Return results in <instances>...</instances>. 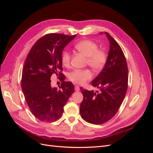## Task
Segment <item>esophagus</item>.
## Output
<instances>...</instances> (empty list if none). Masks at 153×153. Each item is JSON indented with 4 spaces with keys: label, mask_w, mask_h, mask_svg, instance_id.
Instances as JSON below:
<instances>
[{
    "label": "esophagus",
    "mask_w": 153,
    "mask_h": 153,
    "mask_svg": "<svg viewBox=\"0 0 153 153\" xmlns=\"http://www.w3.org/2000/svg\"><path fill=\"white\" fill-rule=\"evenodd\" d=\"M75 91H76V92L79 91H80V87H78V85H75Z\"/></svg>",
    "instance_id": "obj_1"
}]
</instances>
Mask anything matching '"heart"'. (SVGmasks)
<instances>
[{"instance_id": "1", "label": "heart", "mask_w": 153, "mask_h": 153, "mask_svg": "<svg viewBox=\"0 0 153 153\" xmlns=\"http://www.w3.org/2000/svg\"><path fill=\"white\" fill-rule=\"evenodd\" d=\"M75 48L87 57V63L98 71L102 69L106 61V53L102 50H98V46L94 41L84 39L75 45ZM71 55L67 50H64L61 55V61L64 66H68L70 64ZM92 73L89 69H75L69 73L68 78L72 82L78 84H83L90 80Z\"/></svg>"}]
</instances>
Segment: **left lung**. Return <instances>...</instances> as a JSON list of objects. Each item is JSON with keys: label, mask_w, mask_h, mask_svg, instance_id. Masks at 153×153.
I'll use <instances>...</instances> for the list:
<instances>
[{"label": "left lung", "mask_w": 153, "mask_h": 153, "mask_svg": "<svg viewBox=\"0 0 153 153\" xmlns=\"http://www.w3.org/2000/svg\"><path fill=\"white\" fill-rule=\"evenodd\" d=\"M105 34L110 43L107 59L102 71L91 82V85L99 91L94 92L80 88L84 96L80 108L81 117L94 124H103L114 116L128 89V69L126 58L117 41L108 32Z\"/></svg>", "instance_id": "obj_1"}]
</instances>
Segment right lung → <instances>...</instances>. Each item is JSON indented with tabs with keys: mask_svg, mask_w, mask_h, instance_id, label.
<instances>
[{
	"mask_svg": "<svg viewBox=\"0 0 153 153\" xmlns=\"http://www.w3.org/2000/svg\"><path fill=\"white\" fill-rule=\"evenodd\" d=\"M76 35L48 34L36 41L27 55L23 68L22 89L32 114L43 122L56 121L62 116L64 106L75 91L70 82L61 87L51 86L50 78L62 70L61 55ZM60 76L62 75L59 72Z\"/></svg>",
	"mask_w": 153,
	"mask_h": 153,
	"instance_id": "right-lung-1",
	"label": "right lung"
}]
</instances>
